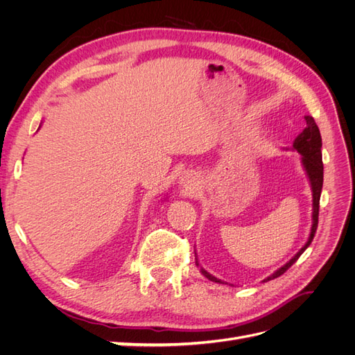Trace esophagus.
<instances>
[{
	"mask_svg": "<svg viewBox=\"0 0 355 355\" xmlns=\"http://www.w3.org/2000/svg\"><path fill=\"white\" fill-rule=\"evenodd\" d=\"M180 187L185 189H194L198 185V178L194 173H184L179 179Z\"/></svg>",
	"mask_w": 355,
	"mask_h": 355,
	"instance_id": "34e87169",
	"label": "esophagus"
}]
</instances>
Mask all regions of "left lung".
Wrapping results in <instances>:
<instances>
[{
    "label": "left lung",
    "instance_id": "obj_1",
    "mask_svg": "<svg viewBox=\"0 0 355 355\" xmlns=\"http://www.w3.org/2000/svg\"><path fill=\"white\" fill-rule=\"evenodd\" d=\"M305 121H306V127L304 128V132L300 133V135H297V137L295 139L293 149H295V151H297L300 155H302V157H300V161H302V166H304V168L306 171V176L309 179L311 189H313V225H311V232H309L308 241L305 243V245L302 247V249H300L286 265H283L282 268H278V270L274 274H271L270 277H266L262 283L274 280V278L283 275L288 270V268L292 266L299 259V256L308 249V245L311 244V241H313L314 235H315V231H317L320 196H321V188H323V159H321V135H320L318 125L315 124L313 116L306 115L305 116ZM196 265L200 266L197 256H196ZM200 271H201V274L204 277L209 278L210 282L222 283L223 284L222 280H219V278H216L214 275H211L210 272H207L202 266H200Z\"/></svg>",
    "mask_w": 355,
    "mask_h": 355
}]
</instances>
